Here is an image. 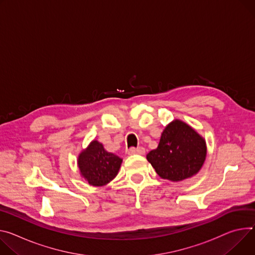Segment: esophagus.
<instances>
[{
    "mask_svg": "<svg viewBox=\"0 0 255 255\" xmlns=\"http://www.w3.org/2000/svg\"><path fill=\"white\" fill-rule=\"evenodd\" d=\"M127 153L129 155H133V154H144L145 153V149L143 147H131L127 150Z\"/></svg>",
    "mask_w": 255,
    "mask_h": 255,
    "instance_id": "1",
    "label": "esophagus"
}]
</instances>
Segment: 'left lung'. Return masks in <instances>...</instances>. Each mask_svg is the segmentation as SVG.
I'll return each instance as SVG.
<instances>
[{"instance_id":"1","label":"left lung","mask_w":255,"mask_h":255,"mask_svg":"<svg viewBox=\"0 0 255 255\" xmlns=\"http://www.w3.org/2000/svg\"><path fill=\"white\" fill-rule=\"evenodd\" d=\"M206 156V144L192 127L174 120L161 133L158 145L146 155L156 174L173 182L199 172Z\"/></svg>"}]
</instances>
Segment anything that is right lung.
I'll use <instances>...</instances> for the list:
<instances>
[{
	"label": "right lung",
	"mask_w": 255,
	"mask_h": 255,
	"mask_svg": "<svg viewBox=\"0 0 255 255\" xmlns=\"http://www.w3.org/2000/svg\"><path fill=\"white\" fill-rule=\"evenodd\" d=\"M81 176L92 186H104L117 176L122 158L108 152L98 140L89 143L77 159Z\"/></svg>",
	"instance_id": "add662e5"
}]
</instances>
